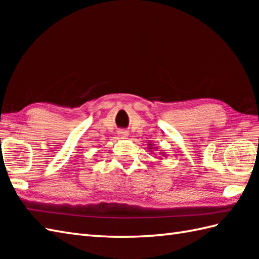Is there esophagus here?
<instances>
[{"instance_id": "obj_1", "label": "esophagus", "mask_w": 259, "mask_h": 259, "mask_svg": "<svg viewBox=\"0 0 259 259\" xmlns=\"http://www.w3.org/2000/svg\"><path fill=\"white\" fill-rule=\"evenodd\" d=\"M118 134H119V137H120L121 139H125L126 137L129 136V135H128V133H126V131H124V130H120Z\"/></svg>"}]
</instances>
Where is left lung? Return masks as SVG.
I'll use <instances>...</instances> for the list:
<instances>
[{
  "label": "left lung",
  "mask_w": 259,
  "mask_h": 259,
  "mask_svg": "<svg viewBox=\"0 0 259 259\" xmlns=\"http://www.w3.org/2000/svg\"><path fill=\"white\" fill-rule=\"evenodd\" d=\"M148 149H149L150 151H152V150H156V151H157L158 148L155 147V145H153V144H148ZM160 155L163 156V157H166V153H164V152H160ZM160 159H161V158H160Z\"/></svg>",
  "instance_id": "left-lung-1"
}]
</instances>
